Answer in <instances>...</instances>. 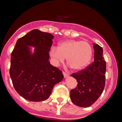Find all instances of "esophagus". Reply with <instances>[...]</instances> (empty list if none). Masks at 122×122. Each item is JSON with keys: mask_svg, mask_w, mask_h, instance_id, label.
<instances>
[{"mask_svg": "<svg viewBox=\"0 0 122 122\" xmlns=\"http://www.w3.org/2000/svg\"><path fill=\"white\" fill-rule=\"evenodd\" d=\"M62 74H63V75H64V76L65 78H66V77H68V76H69L68 74L67 73V72H65V71H62Z\"/></svg>", "mask_w": 122, "mask_h": 122, "instance_id": "obj_1", "label": "esophagus"}]
</instances>
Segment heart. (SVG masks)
Listing matches in <instances>:
<instances>
[{
	"label": "heart",
	"instance_id": "obj_1",
	"mask_svg": "<svg viewBox=\"0 0 122 122\" xmlns=\"http://www.w3.org/2000/svg\"><path fill=\"white\" fill-rule=\"evenodd\" d=\"M92 54L93 50L89 43L76 39L64 41L58 44V48L52 46L50 50V55L55 65L63 62L67 57V62L76 70L87 67Z\"/></svg>",
	"mask_w": 122,
	"mask_h": 122
}]
</instances>
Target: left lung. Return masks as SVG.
Returning <instances> with one entry per match:
<instances>
[{"mask_svg": "<svg viewBox=\"0 0 122 122\" xmlns=\"http://www.w3.org/2000/svg\"><path fill=\"white\" fill-rule=\"evenodd\" d=\"M93 45L94 61L86 68L71 75L78 84L70 92V99L74 104L82 107L93 104L102 94L105 86L106 65L103 48L98 44Z\"/></svg>", "mask_w": 122, "mask_h": 122, "instance_id": "1", "label": "left lung"}]
</instances>
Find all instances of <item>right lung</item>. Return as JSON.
<instances>
[{
	"label": "right lung",
	"instance_id": "add662e5",
	"mask_svg": "<svg viewBox=\"0 0 122 122\" xmlns=\"http://www.w3.org/2000/svg\"><path fill=\"white\" fill-rule=\"evenodd\" d=\"M54 36L34 29L18 39L10 58V76L17 93L32 102L50 96L54 86L64 78L61 70L49 61ZM35 47L32 54L28 46Z\"/></svg>",
	"mask_w": 122,
	"mask_h": 122
}]
</instances>
